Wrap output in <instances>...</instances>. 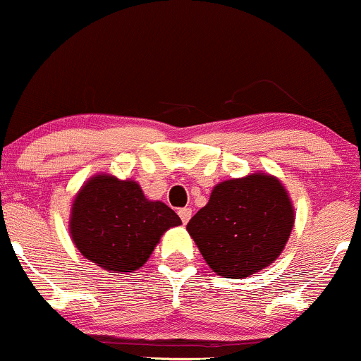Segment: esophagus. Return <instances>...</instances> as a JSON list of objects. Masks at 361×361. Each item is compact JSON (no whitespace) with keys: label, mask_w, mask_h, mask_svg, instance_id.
Listing matches in <instances>:
<instances>
[{"label":"esophagus","mask_w":361,"mask_h":361,"mask_svg":"<svg viewBox=\"0 0 361 361\" xmlns=\"http://www.w3.org/2000/svg\"><path fill=\"white\" fill-rule=\"evenodd\" d=\"M178 215H180L181 222L186 224L190 221V219H192V209H190V207H183V209L178 210Z\"/></svg>","instance_id":"34e87169"}]
</instances>
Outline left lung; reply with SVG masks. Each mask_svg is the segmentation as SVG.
Instances as JSON below:
<instances>
[{"mask_svg": "<svg viewBox=\"0 0 361 361\" xmlns=\"http://www.w3.org/2000/svg\"><path fill=\"white\" fill-rule=\"evenodd\" d=\"M292 227L285 188L276 178L258 173L219 183L186 229L217 275L244 279L279 258Z\"/></svg>", "mask_w": 361, "mask_h": 361, "instance_id": "obj_1", "label": "left lung"}]
</instances>
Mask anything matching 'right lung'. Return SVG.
<instances>
[{
	"label": "right lung",
	"mask_w": 361,
	"mask_h": 361,
	"mask_svg": "<svg viewBox=\"0 0 361 361\" xmlns=\"http://www.w3.org/2000/svg\"><path fill=\"white\" fill-rule=\"evenodd\" d=\"M181 219L163 202L144 197L135 181L98 175L73 204L71 235L82 256L109 271H134L159 238Z\"/></svg>",
	"instance_id": "add662e5"
}]
</instances>
